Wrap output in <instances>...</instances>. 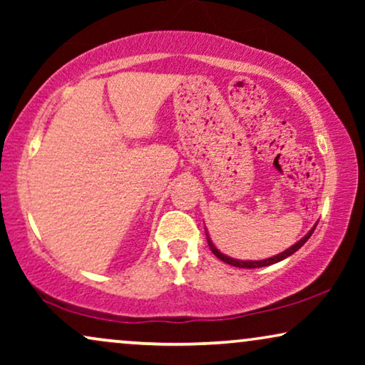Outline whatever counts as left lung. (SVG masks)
I'll list each match as a JSON object with an SVG mask.
<instances>
[{
	"label": "left lung",
	"mask_w": 365,
	"mask_h": 365,
	"mask_svg": "<svg viewBox=\"0 0 365 365\" xmlns=\"http://www.w3.org/2000/svg\"><path fill=\"white\" fill-rule=\"evenodd\" d=\"M316 226H317V224H316ZM316 226H314V227L311 229V231H309V232L306 234V236H304V237L301 239V241H297L296 244H294V246H291V247H289V249H286V251L281 252V254H277V256H274V257H269V259H264V261H239V259H232V257H229V256H226V254H222L221 251H217V247L214 246L211 239H209L207 232H206V236H207V244H209V247H211V251L214 252V256L221 259L222 262H226V264H231V266H234V267H242V269H256V267L271 266V264H276V262H279V261H282V259H286V257H289V256H292L294 252L299 251V249H301V247L304 246V244L307 242V239L312 236V232H314V229H316Z\"/></svg>",
	"instance_id": "8db88e82"
}]
</instances>
